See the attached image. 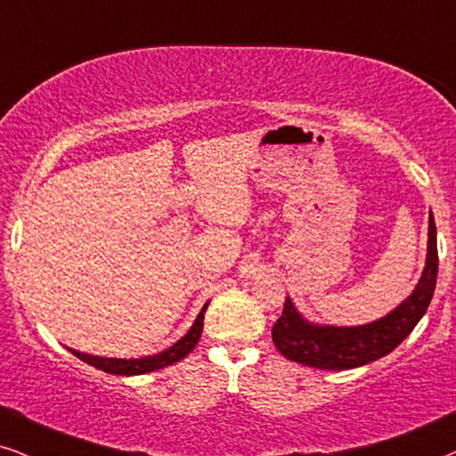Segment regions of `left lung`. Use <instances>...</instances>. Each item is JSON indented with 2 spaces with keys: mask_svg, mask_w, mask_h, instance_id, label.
Wrapping results in <instances>:
<instances>
[{
  "mask_svg": "<svg viewBox=\"0 0 456 456\" xmlns=\"http://www.w3.org/2000/svg\"><path fill=\"white\" fill-rule=\"evenodd\" d=\"M437 279V242L436 224L429 214L428 264L419 285L404 304L392 314L364 327H316L297 314L291 301H285L282 314L272 327V341L282 356L293 362L322 370H344L369 364L395 350L421 321Z\"/></svg>",
  "mask_w": 456,
  "mask_h": 456,
  "instance_id": "8db88e82",
  "label": "left lung"
}]
</instances>
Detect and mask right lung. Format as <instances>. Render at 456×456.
<instances>
[{
    "label": "right lung",
    "instance_id": "add662e5",
    "mask_svg": "<svg viewBox=\"0 0 456 456\" xmlns=\"http://www.w3.org/2000/svg\"><path fill=\"white\" fill-rule=\"evenodd\" d=\"M207 305H209V304H205L203 310H200V314L197 316V321H194L192 329L188 330V333L182 337L177 344H174L169 347V350H165L161 354H155V356L135 358V360H121V358L90 356V354L77 352V350H70V352H73L77 358L84 360V362L96 366V369L104 370V372H110V375H144V372L165 369V366L180 362L182 358H186L188 354L194 350V346L199 344L200 333H203V321H205Z\"/></svg>",
    "mask_w": 456,
    "mask_h": 456
}]
</instances>
